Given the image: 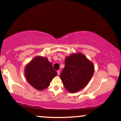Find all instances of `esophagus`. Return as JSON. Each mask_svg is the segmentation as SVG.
I'll list each match as a JSON object with an SVG mask.
<instances>
[{
    "label": "esophagus",
    "instance_id": "obj_1",
    "mask_svg": "<svg viewBox=\"0 0 121 121\" xmlns=\"http://www.w3.org/2000/svg\"><path fill=\"white\" fill-rule=\"evenodd\" d=\"M57 73H58V75H60V71L58 70V71H57Z\"/></svg>",
    "mask_w": 121,
    "mask_h": 121
}]
</instances>
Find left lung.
I'll return each mask as SVG.
<instances>
[{
	"label": "left lung",
	"instance_id": "1",
	"mask_svg": "<svg viewBox=\"0 0 121 121\" xmlns=\"http://www.w3.org/2000/svg\"><path fill=\"white\" fill-rule=\"evenodd\" d=\"M95 67L84 55L73 53L66 57L65 66L60 75L64 86L70 93L83 89L93 75Z\"/></svg>",
	"mask_w": 121,
	"mask_h": 121
}]
</instances>
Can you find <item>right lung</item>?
I'll use <instances>...</instances> for the list:
<instances>
[{
	"instance_id": "1",
	"label": "right lung",
	"mask_w": 121,
	"mask_h": 121,
	"mask_svg": "<svg viewBox=\"0 0 121 121\" xmlns=\"http://www.w3.org/2000/svg\"><path fill=\"white\" fill-rule=\"evenodd\" d=\"M24 74L28 82L32 87L42 91L48 87L57 73L48 59L37 56L26 65Z\"/></svg>"
}]
</instances>
